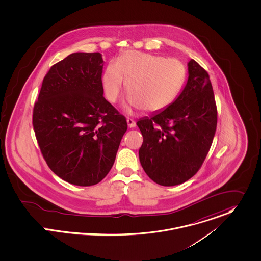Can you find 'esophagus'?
<instances>
[{"instance_id":"34e87169","label":"esophagus","mask_w":261,"mask_h":261,"mask_svg":"<svg viewBox=\"0 0 261 261\" xmlns=\"http://www.w3.org/2000/svg\"><path fill=\"white\" fill-rule=\"evenodd\" d=\"M127 124H128L129 128H134L136 126V121L132 118H128L127 119Z\"/></svg>"}]
</instances>
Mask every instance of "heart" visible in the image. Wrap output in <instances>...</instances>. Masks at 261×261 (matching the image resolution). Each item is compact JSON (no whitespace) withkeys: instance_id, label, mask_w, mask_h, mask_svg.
I'll use <instances>...</instances> for the list:
<instances>
[{"instance_id":"1","label":"heart","mask_w":261,"mask_h":261,"mask_svg":"<svg viewBox=\"0 0 261 261\" xmlns=\"http://www.w3.org/2000/svg\"><path fill=\"white\" fill-rule=\"evenodd\" d=\"M185 79V67L176 59L127 51L105 69L102 86L106 98L115 103L126 80L129 106L160 112L177 98Z\"/></svg>"}]
</instances>
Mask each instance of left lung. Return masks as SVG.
Returning <instances> with one entry per match:
<instances>
[{
  "label": "left lung",
  "instance_id": "1",
  "mask_svg": "<svg viewBox=\"0 0 261 261\" xmlns=\"http://www.w3.org/2000/svg\"><path fill=\"white\" fill-rule=\"evenodd\" d=\"M186 86L165 110L137 122L145 173L162 186L181 184L201 168L212 144L217 107L208 73L193 59Z\"/></svg>",
  "mask_w": 261,
  "mask_h": 261
}]
</instances>
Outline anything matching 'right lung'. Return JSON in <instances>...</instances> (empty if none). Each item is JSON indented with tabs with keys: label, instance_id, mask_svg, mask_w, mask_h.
<instances>
[{
	"label": "right lung",
	"instance_id": "obj_1",
	"mask_svg": "<svg viewBox=\"0 0 261 261\" xmlns=\"http://www.w3.org/2000/svg\"><path fill=\"white\" fill-rule=\"evenodd\" d=\"M100 53H73L44 77L33 127L49 168L78 186L99 183L112 168L126 118L103 97Z\"/></svg>",
	"mask_w": 261,
	"mask_h": 261
}]
</instances>
